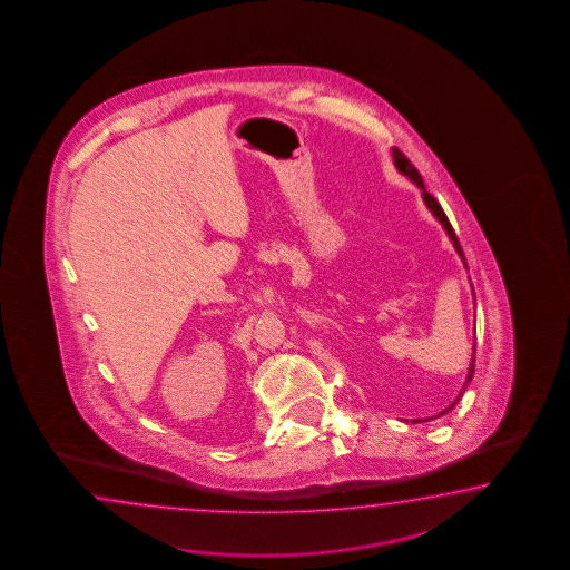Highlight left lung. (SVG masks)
<instances>
[{
    "instance_id": "8db88e82",
    "label": "left lung",
    "mask_w": 570,
    "mask_h": 570,
    "mask_svg": "<svg viewBox=\"0 0 570 570\" xmlns=\"http://www.w3.org/2000/svg\"><path fill=\"white\" fill-rule=\"evenodd\" d=\"M392 157H394V166H396V169L401 171L402 176H406V178L413 179L414 184H416V186L423 190V200L424 204H426V208L433 213V216H435L439 223L443 224V228H445L446 235H449L451 243H453V246H455V250H458L459 257L463 258V250H461V245H459L455 230H453L451 223L446 220V216L445 213H443V208H441V204H439V202H436L435 198L429 194V191L424 190V184L423 178H421V174L416 171V168H414L413 164H411V161L406 159V156H404L402 151H399L396 147H392ZM463 263H465V258H463ZM465 267H468V263H465ZM473 370H475V346H473V357H471V366H469L468 382L469 380L473 379ZM468 382H465V384H468ZM463 391H465V389H463ZM463 391H461V394H463ZM461 394H459V396H461ZM458 401L453 402V404H451L449 409H445V411H443L441 414L449 413V411H451V409L458 404ZM441 414H436V416H441ZM424 421H426V419H424ZM413 423H419V421H413Z\"/></svg>"
}]
</instances>
